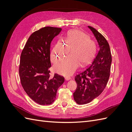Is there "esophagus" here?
Segmentation results:
<instances>
[{
	"mask_svg": "<svg viewBox=\"0 0 132 132\" xmlns=\"http://www.w3.org/2000/svg\"><path fill=\"white\" fill-rule=\"evenodd\" d=\"M70 79H71V78H70V77H65V80H67V81L69 80H70Z\"/></svg>",
	"mask_w": 132,
	"mask_h": 132,
	"instance_id": "obj_1",
	"label": "esophagus"
}]
</instances>
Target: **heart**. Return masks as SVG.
I'll return each instance as SVG.
<instances>
[{
    "mask_svg": "<svg viewBox=\"0 0 132 132\" xmlns=\"http://www.w3.org/2000/svg\"><path fill=\"white\" fill-rule=\"evenodd\" d=\"M64 41H59L52 50L51 59L53 63H57L67 54L68 46L72 49V55L66 57L54 66L57 72L68 75L76 70L79 62L81 65H84L91 61L96 53V46L95 42L90 39L89 35L77 30L69 32Z\"/></svg>",
    "mask_w": 132,
    "mask_h": 132,
    "instance_id": "obj_1",
    "label": "heart"
}]
</instances>
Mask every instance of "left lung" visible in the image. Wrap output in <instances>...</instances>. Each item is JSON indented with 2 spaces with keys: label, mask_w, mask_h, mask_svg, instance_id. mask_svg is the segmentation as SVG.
<instances>
[{
  "label": "left lung",
  "mask_w": 132,
  "mask_h": 132,
  "mask_svg": "<svg viewBox=\"0 0 132 132\" xmlns=\"http://www.w3.org/2000/svg\"><path fill=\"white\" fill-rule=\"evenodd\" d=\"M96 39L100 50L91 65L76 76L77 87L73 93L79 105L90 102L104 90L110 75L112 56L109 43L94 27L88 26Z\"/></svg>",
  "instance_id": "8db88e82"
}]
</instances>
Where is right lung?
<instances>
[{
	"label": "right lung",
	"mask_w": 132,
	"mask_h": 132,
	"mask_svg": "<svg viewBox=\"0 0 132 132\" xmlns=\"http://www.w3.org/2000/svg\"><path fill=\"white\" fill-rule=\"evenodd\" d=\"M62 29L45 27L32 34L20 57L19 75L22 86L28 96L41 105H51L64 78L50 74L51 43Z\"/></svg>",
	"instance_id": "right-lung-1"
}]
</instances>
